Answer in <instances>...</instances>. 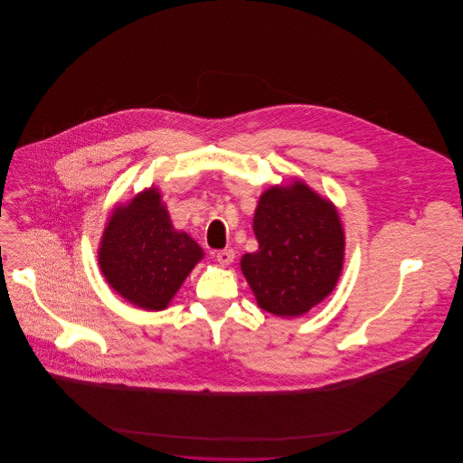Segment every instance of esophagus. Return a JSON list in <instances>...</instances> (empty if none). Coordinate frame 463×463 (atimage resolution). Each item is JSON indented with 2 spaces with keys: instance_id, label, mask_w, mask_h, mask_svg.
I'll list each match as a JSON object with an SVG mask.
<instances>
[{
  "instance_id": "34e87169",
  "label": "esophagus",
  "mask_w": 463,
  "mask_h": 463,
  "mask_svg": "<svg viewBox=\"0 0 463 463\" xmlns=\"http://www.w3.org/2000/svg\"><path fill=\"white\" fill-rule=\"evenodd\" d=\"M215 259H217L221 264H230V262H233L235 253H233V250H230V248L219 250V251H215Z\"/></svg>"
}]
</instances>
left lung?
<instances>
[{
  "label": "left lung",
  "instance_id": "left-lung-1",
  "mask_svg": "<svg viewBox=\"0 0 463 463\" xmlns=\"http://www.w3.org/2000/svg\"><path fill=\"white\" fill-rule=\"evenodd\" d=\"M259 242L241 260L262 310L301 316L335 287L343 268L345 235L337 212L303 182L269 188L253 217Z\"/></svg>",
  "mask_w": 463,
  "mask_h": 463
}]
</instances>
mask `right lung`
Returning a JSON list of instances; mask_svg holds the SVG:
<instances>
[{
    "instance_id": "add662e5",
    "label": "right lung",
    "mask_w": 463,
    "mask_h": 463,
    "mask_svg": "<svg viewBox=\"0 0 463 463\" xmlns=\"http://www.w3.org/2000/svg\"><path fill=\"white\" fill-rule=\"evenodd\" d=\"M201 257V246L173 228L160 195L149 190L109 219L100 268L124 299L146 310H162Z\"/></svg>"
}]
</instances>
